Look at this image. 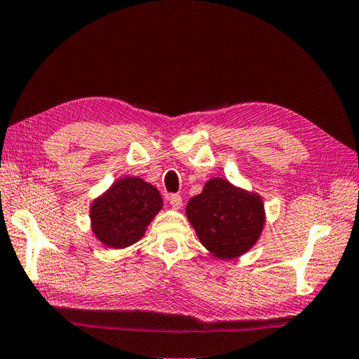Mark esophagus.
Returning a JSON list of instances; mask_svg holds the SVG:
<instances>
[{
    "instance_id": "34e87169",
    "label": "esophagus",
    "mask_w": 359,
    "mask_h": 359,
    "mask_svg": "<svg viewBox=\"0 0 359 359\" xmlns=\"http://www.w3.org/2000/svg\"><path fill=\"white\" fill-rule=\"evenodd\" d=\"M168 201H169V204H171L174 208H180L182 207V202H184V199H182L180 194H169Z\"/></svg>"
}]
</instances>
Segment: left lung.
<instances>
[{"instance_id":"obj_1","label":"left lung","mask_w":359,"mask_h":359,"mask_svg":"<svg viewBox=\"0 0 359 359\" xmlns=\"http://www.w3.org/2000/svg\"><path fill=\"white\" fill-rule=\"evenodd\" d=\"M187 217L208 251L232 259L256 243L264 227V205L256 194L212 179L188 202Z\"/></svg>"}]
</instances>
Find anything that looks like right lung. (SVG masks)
I'll use <instances>...</instances> for the list:
<instances>
[{
    "instance_id": "1",
    "label": "right lung",
    "mask_w": 359,
    "mask_h": 359,
    "mask_svg": "<svg viewBox=\"0 0 359 359\" xmlns=\"http://www.w3.org/2000/svg\"><path fill=\"white\" fill-rule=\"evenodd\" d=\"M161 205L160 193L151 184L138 177L121 179L90 207L94 233L109 248L133 245Z\"/></svg>"
}]
</instances>
